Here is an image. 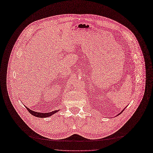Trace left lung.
Here are the masks:
<instances>
[{"label":"left lung","instance_id":"left-lung-1","mask_svg":"<svg viewBox=\"0 0 153 153\" xmlns=\"http://www.w3.org/2000/svg\"><path fill=\"white\" fill-rule=\"evenodd\" d=\"M123 111H122V112H123ZM121 113H122V112H121Z\"/></svg>","mask_w":153,"mask_h":153}]
</instances>
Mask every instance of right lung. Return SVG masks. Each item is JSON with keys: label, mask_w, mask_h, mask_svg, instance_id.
<instances>
[{"label": "right lung", "mask_w": 153, "mask_h": 153, "mask_svg": "<svg viewBox=\"0 0 153 153\" xmlns=\"http://www.w3.org/2000/svg\"><path fill=\"white\" fill-rule=\"evenodd\" d=\"M26 108L27 109V110L29 111V113H30L32 115H34L35 117H41V118H43V117H50L51 115L54 114L55 113L57 112L59 110H56V111H53V112H48V113H40V112H34V111H32L31 110H30L29 108H28L27 107H26Z\"/></svg>", "instance_id": "obj_1"}]
</instances>
